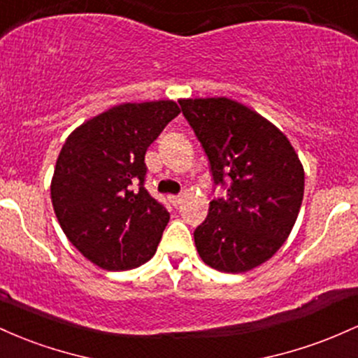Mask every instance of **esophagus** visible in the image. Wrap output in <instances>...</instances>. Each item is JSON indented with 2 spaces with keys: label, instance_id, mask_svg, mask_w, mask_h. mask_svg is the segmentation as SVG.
Instances as JSON below:
<instances>
[{
  "label": "esophagus",
  "instance_id": "esophagus-1",
  "mask_svg": "<svg viewBox=\"0 0 358 358\" xmlns=\"http://www.w3.org/2000/svg\"><path fill=\"white\" fill-rule=\"evenodd\" d=\"M169 203H171L172 206H179V204H182V196L171 194V196H169Z\"/></svg>",
  "mask_w": 358,
  "mask_h": 358
}]
</instances>
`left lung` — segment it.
<instances>
[{
	"label": "left lung",
	"mask_w": 358,
	"mask_h": 358,
	"mask_svg": "<svg viewBox=\"0 0 358 358\" xmlns=\"http://www.w3.org/2000/svg\"><path fill=\"white\" fill-rule=\"evenodd\" d=\"M210 160L213 180L227 196L213 199L194 230L206 266L242 274L282 247L299 215L304 169L275 125L228 98L179 99Z\"/></svg>",
	"instance_id": "1"
}]
</instances>
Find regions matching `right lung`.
<instances>
[{"label": "right lung", "mask_w": 358, "mask_h": 358, "mask_svg": "<svg viewBox=\"0 0 358 358\" xmlns=\"http://www.w3.org/2000/svg\"><path fill=\"white\" fill-rule=\"evenodd\" d=\"M179 113L171 99L123 103L67 136L50 182L52 206L69 242L98 267L128 271L157 250L171 216L143 187L145 152Z\"/></svg>", "instance_id": "right-lung-1"}]
</instances>
